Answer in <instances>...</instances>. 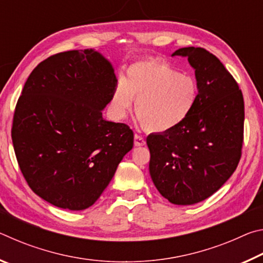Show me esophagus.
<instances>
[{
  "mask_svg": "<svg viewBox=\"0 0 263 263\" xmlns=\"http://www.w3.org/2000/svg\"><path fill=\"white\" fill-rule=\"evenodd\" d=\"M146 144L145 138L139 135H135V146H144Z\"/></svg>",
  "mask_w": 263,
  "mask_h": 263,
  "instance_id": "obj_1",
  "label": "esophagus"
}]
</instances>
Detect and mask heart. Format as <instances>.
<instances>
[{"label": "heart", "mask_w": 263, "mask_h": 263, "mask_svg": "<svg viewBox=\"0 0 263 263\" xmlns=\"http://www.w3.org/2000/svg\"><path fill=\"white\" fill-rule=\"evenodd\" d=\"M198 92V84L190 75L181 74L162 61H138L116 87L111 111L115 118L123 119L136 99L135 111L144 128L167 132L190 115Z\"/></svg>", "instance_id": "b5f03b06"}]
</instances>
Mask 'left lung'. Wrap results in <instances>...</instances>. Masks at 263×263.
Here are the masks:
<instances>
[{
  "mask_svg": "<svg viewBox=\"0 0 263 263\" xmlns=\"http://www.w3.org/2000/svg\"><path fill=\"white\" fill-rule=\"evenodd\" d=\"M195 69L198 100L180 125L149 135V174L159 193L177 205L202 202L233 174L241 158L242 92L220 60L202 47L173 53Z\"/></svg>",
  "mask_w": 263,
  "mask_h": 263,
  "instance_id": "8db88e82",
  "label": "left lung"
}]
</instances>
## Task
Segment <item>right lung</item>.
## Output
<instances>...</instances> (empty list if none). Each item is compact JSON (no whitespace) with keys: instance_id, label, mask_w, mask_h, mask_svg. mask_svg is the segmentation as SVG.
<instances>
[{"instance_id":"add662e5","label":"right lung","mask_w":263,"mask_h":263,"mask_svg":"<svg viewBox=\"0 0 263 263\" xmlns=\"http://www.w3.org/2000/svg\"><path fill=\"white\" fill-rule=\"evenodd\" d=\"M116 86L112 66L91 48L51 55L26 80L12 144L29 186L52 205L91 206L132 149L131 128L102 117Z\"/></svg>"}]
</instances>
